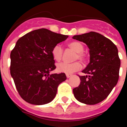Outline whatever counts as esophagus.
<instances>
[{
  "instance_id": "obj_1",
  "label": "esophagus",
  "mask_w": 127,
  "mask_h": 127,
  "mask_svg": "<svg viewBox=\"0 0 127 127\" xmlns=\"http://www.w3.org/2000/svg\"><path fill=\"white\" fill-rule=\"evenodd\" d=\"M66 77L68 78H70V76H71L72 74H66Z\"/></svg>"
}]
</instances>
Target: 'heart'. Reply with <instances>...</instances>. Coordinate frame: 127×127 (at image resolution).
I'll return each mask as SVG.
<instances>
[{
	"label": "heart",
	"mask_w": 127,
	"mask_h": 127,
	"mask_svg": "<svg viewBox=\"0 0 127 127\" xmlns=\"http://www.w3.org/2000/svg\"><path fill=\"white\" fill-rule=\"evenodd\" d=\"M68 47L76 52L74 60H80L82 62H85L87 59V55L84 53L83 44L78 41H72L68 44ZM63 50L59 45H56L54 46L51 51V55L53 58L56 61H60L63 57ZM81 68V64L79 62L76 61L72 63H61L57 65V70L59 72L70 74L73 73L74 72L79 70Z\"/></svg>",
	"instance_id": "heart-1"
}]
</instances>
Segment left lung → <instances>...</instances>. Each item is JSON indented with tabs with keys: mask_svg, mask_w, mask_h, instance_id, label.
Here are the masks:
<instances>
[{
	"mask_svg": "<svg viewBox=\"0 0 127 127\" xmlns=\"http://www.w3.org/2000/svg\"><path fill=\"white\" fill-rule=\"evenodd\" d=\"M86 43L90 49V63L84 74L79 76L80 84L73 89L74 95L80 102L94 105L108 96L119 80L121 60L113 43L100 33L90 32L72 37Z\"/></svg>",
	"mask_w": 127,
	"mask_h": 127,
	"instance_id": "left-lung-1",
	"label": "left lung"
}]
</instances>
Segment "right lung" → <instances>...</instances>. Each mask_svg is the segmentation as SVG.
<instances>
[{"label":"right lung","instance_id":"add662e5","mask_svg":"<svg viewBox=\"0 0 127 127\" xmlns=\"http://www.w3.org/2000/svg\"><path fill=\"white\" fill-rule=\"evenodd\" d=\"M68 37L42 28L28 33L17 41L10 53V74L24 100L44 105L55 98L58 86L66 76L63 72L49 74L56 68L51 51Z\"/></svg>","mask_w":127,"mask_h":127}]
</instances>
